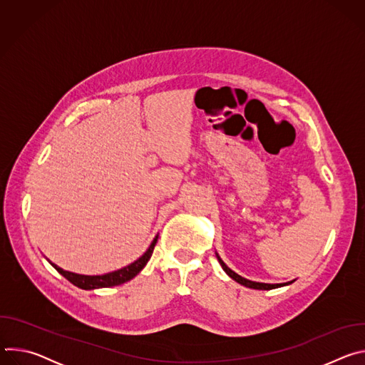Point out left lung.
Segmentation results:
<instances>
[{"instance_id": "obj_1", "label": "left lung", "mask_w": 365, "mask_h": 365, "mask_svg": "<svg viewBox=\"0 0 365 365\" xmlns=\"http://www.w3.org/2000/svg\"><path fill=\"white\" fill-rule=\"evenodd\" d=\"M217 254V258H218V262H220V264L222 266V269H224V272L232 279V280H235L237 283H240V284H242V286H245V287H250V289H257V290H272V289H277V287H283V286H287V284H290V283H293L294 280H292V282H287V283H277V284H270V283H259V282H252V280H248V279H244V277H241L240 274H237L235 272H232L224 262L221 259V257H220V254L218 252H215Z\"/></svg>"}]
</instances>
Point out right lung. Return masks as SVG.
I'll return each instance as SVG.
<instances>
[{
    "instance_id": "right-lung-1",
    "label": "right lung",
    "mask_w": 365,
    "mask_h": 365,
    "mask_svg": "<svg viewBox=\"0 0 365 365\" xmlns=\"http://www.w3.org/2000/svg\"><path fill=\"white\" fill-rule=\"evenodd\" d=\"M158 238H159V234L154 237V240L151 241V244L145 250V252L140 258H137L134 263H131V264H128V266H125V267H123L120 270H115V272H111V273H106V274H98V276L78 274V273H72V272L61 269L55 263H51L50 259H47V262L51 266H53L65 279H68L72 284H75L79 289L93 290V289H102V287H113V286H118V284H123V283L134 279L145 267L147 262H148L151 254H153L154 245H155V242H158Z\"/></svg>"
}]
</instances>
